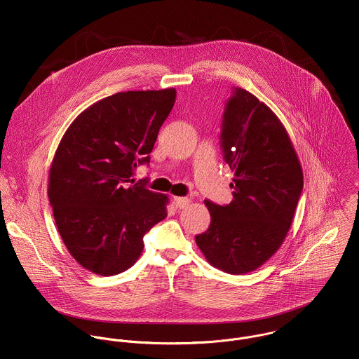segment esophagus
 Listing matches in <instances>:
<instances>
[{"label":"esophagus","instance_id":"34e87169","mask_svg":"<svg viewBox=\"0 0 359 359\" xmlns=\"http://www.w3.org/2000/svg\"><path fill=\"white\" fill-rule=\"evenodd\" d=\"M191 203L189 198H174V205L177 208H184Z\"/></svg>","mask_w":359,"mask_h":359}]
</instances>
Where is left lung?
I'll return each instance as SVG.
<instances>
[{"instance_id":"left-lung-1","label":"left lung","mask_w":359,"mask_h":359,"mask_svg":"<svg viewBox=\"0 0 359 359\" xmlns=\"http://www.w3.org/2000/svg\"><path fill=\"white\" fill-rule=\"evenodd\" d=\"M221 147L233 171V201H205L211 222L195 239L212 266L242 275L282 246L303 191V170L282 121L243 88H235L225 106Z\"/></svg>"}]
</instances>
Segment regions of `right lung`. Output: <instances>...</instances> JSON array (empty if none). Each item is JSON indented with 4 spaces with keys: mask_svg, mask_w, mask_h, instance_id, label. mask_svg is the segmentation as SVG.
Segmentation results:
<instances>
[{
    "mask_svg": "<svg viewBox=\"0 0 359 359\" xmlns=\"http://www.w3.org/2000/svg\"><path fill=\"white\" fill-rule=\"evenodd\" d=\"M175 97V88L106 97L83 110L57 145L48 181L53 218L69 253L93 273L133 266L144 235L167 217V195L131 177L149 163Z\"/></svg>",
    "mask_w": 359,
    "mask_h": 359,
    "instance_id": "right-lung-1",
    "label": "right lung"
}]
</instances>
